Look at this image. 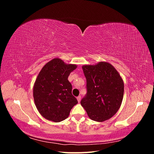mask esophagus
Listing matches in <instances>:
<instances>
[{
  "instance_id": "1",
  "label": "esophagus",
  "mask_w": 154,
  "mask_h": 154,
  "mask_svg": "<svg viewBox=\"0 0 154 154\" xmlns=\"http://www.w3.org/2000/svg\"><path fill=\"white\" fill-rule=\"evenodd\" d=\"M77 100H78V103H80V101H81V96H80L77 97Z\"/></svg>"
}]
</instances>
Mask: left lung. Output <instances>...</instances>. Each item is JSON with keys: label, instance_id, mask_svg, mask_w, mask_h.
I'll return each instance as SVG.
<instances>
[{"label": "left lung", "instance_id": "obj_1", "mask_svg": "<svg viewBox=\"0 0 154 154\" xmlns=\"http://www.w3.org/2000/svg\"><path fill=\"white\" fill-rule=\"evenodd\" d=\"M87 93L81 105L91 119L103 122L118 111L124 94L123 80L114 67L106 62L82 66Z\"/></svg>", "mask_w": 154, "mask_h": 154}]
</instances>
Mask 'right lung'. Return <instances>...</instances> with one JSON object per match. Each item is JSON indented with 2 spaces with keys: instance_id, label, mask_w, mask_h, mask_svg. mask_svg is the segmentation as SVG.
Wrapping results in <instances>:
<instances>
[{
  "instance_id": "right-lung-1",
  "label": "right lung",
  "mask_w": 154,
  "mask_h": 154,
  "mask_svg": "<svg viewBox=\"0 0 154 154\" xmlns=\"http://www.w3.org/2000/svg\"><path fill=\"white\" fill-rule=\"evenodd\" d=\"M76 68V64H67L55 58L41 69L34 83L33 97L37 110L45 119L62 122L78 103L68 80L70 73Z\"/></svg>"
}]
</instances>
